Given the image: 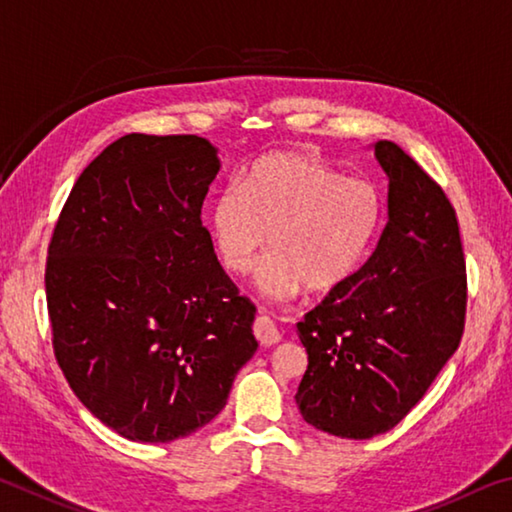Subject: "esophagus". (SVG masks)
<instances>
[{
	"label": "esophagus",
	"mask_w": 512,
	"mask_h": 512,
	"mask_svg": "<svg viewBox=\"0 0 512 512\" xmlns=\"http://www.w3.org/2000/svg\"><path fill=\"white\" fill-rule=\"evenodd\" d=\"M253 332H255V339L262 345H275V343H280V339H282L280 329L275 327V323L268 316H259L255 320Z\"/></svg>",
	"instance_id": "1"
}]
</instances>
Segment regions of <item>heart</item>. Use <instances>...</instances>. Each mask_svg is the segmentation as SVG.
<instances>
[{
	"label": "heart",
	"mask_w": 512,
	"mask_h": 512,
	"mask_svg": "<svg viewBox=\"0 0 512 512\" xmlns=\"http://www.w3.org/2000/svg\"><path fill=\"white\" fill-rule=\"evenodd\" d=\"M379 196L366 180L343 178L309 153L284 151L257 160L214 198L210 232L232 275L253 271L271 244L259 289L291 300L309 289L345 287L368 257L379 228Z\"/></svg>",
	"instance_id": "obj_1"
}]
</instances>
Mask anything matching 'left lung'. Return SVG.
I'll return each instance as SVG.
<instances>
[{"label": "left lung", "mask_w": 512, "mask_h": 512, "mask_svg": "<svg viewBox=\"0 0 512 512\" xmlns=\"http://www.w3.org/2000/svg\"><path fill=\"white\" fill-rule=\"evenodd\" d=\"M388 219L368 262L298 323L309 354L296 404L339 438L386 433L418 404L461 343L467 277L456 212L436 180L388 140Z\"/></svg>", "instance_id": "obj_1"}]
</instances>
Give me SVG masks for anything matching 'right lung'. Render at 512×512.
Instances as JSON below:
<instances>
[{
	"instance_id": "right-lung-1",
	"label": "right lung",
	"mask_w": 512,
	"mask_h": 512,
	"mask_svg": "<svg viewBox=\"0 0 512 512\" xmlns=\"http://www.w3.org/2000/svg\"><path fill=\"white\" fill-rule=\"evenodd\" d=\"M219 169L198 135L119 137L76 180L51 237L58 366L85 409L135 443L214 420L257 350V309L201 221Z\"/></svg>"
}]
</instances>
